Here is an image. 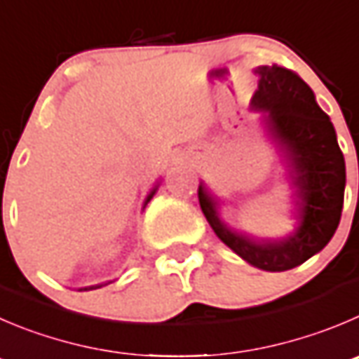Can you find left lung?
I'll return each instance as SVG.
<instances>
[{
    "mask_svg": "<svg viewBox=\"0 0 359 359\" xmlns=\"http://www.w3.org/2000/svg\"><path fill=\"white\" fill-rule=\"evenodd\" d=\"M254 72L259 83L250 111L261 116L284 163L292 229L280 238L252 236L225 222L222 199L204 182L197 196L215 234L234 254L264 271H287L319 254L335 234L344 206L346 160L330 116L299 75L278 65H262Z\"/></svg>",
    "mask_w": 359,
    "mask_h": 359,
    "instance_id": "8db88e82",
    "label": "left lung"
}]
</instances>
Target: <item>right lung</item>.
<instances>
[{"instance_id":"add662e5","label":"right lung","mask_w":359,"mask_h":359,"mask_svg":"<svg viewBox=\"0 0 359 359\" xmlns=\"http://www.w3.org/2000/svg\"><path fill=\"white\" fill-rule=\"evenodd\" d=\"M158 187H160V182H155V185H153V189L149 190L148 196H146V199H144V203H142V211H144V208L148 206L149 201L153 199V196H155V194H156ZM111 282H112V280H105V282H102V284H95V285H86V287H79V291H93V289H100V287H104V285L111 284Z\"/></svg>"}]
</instances>
